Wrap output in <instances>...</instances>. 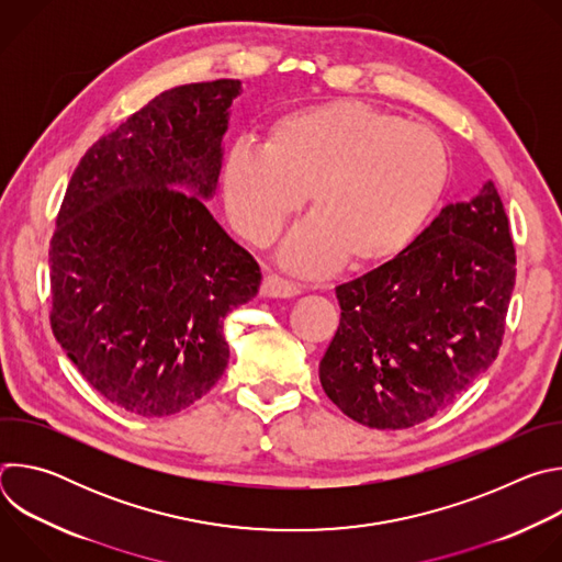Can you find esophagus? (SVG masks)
<instances>
[{
  "label": "esophagus",
  "mask_w": 562,
  "mask_h": 562,
  "mask_svg": "<svg viewBox=\"0 0 562 562\" xmlns=\"http://www.w3.org/2000/svg\"><path fill=\"white\" fill-rule=\"evenodd\" d=\"M297 293H300V286L280 276H267L260 286L262 297H295Z\"/></svg>",
  "instance_id": "esophagus-1"
}]
</instances>
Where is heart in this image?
Wrapping results in <instances>:
<instances>
[{
	"instance_id": "obj_1",
	"label": "heart",
	"mask_w": 562,
	"mask_h": 562,
	"mask_svg": "<svg viewBox=\"0 0 562 562\" xmlns=\"http://www.w3.org/2000/svg\"><path fill=\"white\" fill-rule=\"evenodd\" d=\"M449 180L442 137L395 113L329 102L271 122L260 150L235 144L220 167L233 228L267 247L308 195L313 213L278 254L297 276H323L345 260L378 267L403 254L436 211Z\"/></svg>"
}]
</instances>
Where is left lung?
I'll use <instances>...</instances> for the list:
<instances>
[{
	"instance_id": "obj_1",
	"label": "left lung",
	"mask_w": 562,
	"mask_h": 562,
	"mask_svg": "<svg viewBox=\"0 0 562 562\" xmlns=\"http://www.w3.org/2000/svg\"><path fill=\"white\" fill-rule=\"evenodd\" d=\"M516 282L494 182L447 204L382 267L336 286L340 327L319 360L331 403L371 429L436 416L496 360Z\"/></svg>"
}]
</instances>
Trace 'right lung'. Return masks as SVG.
<instances>
[{"instance_id":"add662e5","label":"right lung","mask_w":562,"mask_h":562,"mask_svg":"<svg viewBox=\"0 0 562 562\" xmlns=\"http://www.w3.org/2000/svg\"><path fill=\"white\" fill-rule=\"evenodd\" d=\"M239 79L159 93L98 139L68 182L50 239V327L115 407L165 418L228 362L224 317L262 273L206 209Z\"/></svg>"}]
</instances>
